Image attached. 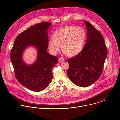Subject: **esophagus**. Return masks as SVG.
I'll use <instances>...</instances> for the list:
<instances>
[{"label":"esophagus","instance_id":"34e87169","mask_svg":"<svg viewBox=\"0 0 120 120\" xmlns=\"http://www.w3.org/2000/svg\"><path fill=\"white\" fill-rule=\"evenodd\" d=\"M64 61V59L63 58H59L58 59V63H61Z\"/></svg>","mask_w":120,"mask_h":120}]
</instances>
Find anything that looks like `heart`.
<instances>
[{
    "label": "heart",
    "instance_id": "obj_1",
    "mask_svg": "<svg viewBox=\"0 0 120 120\" xmlns=\"http://www.w3.org/2000/svg\"><path fill=\"white\" fill-rule=\"evenodd\" d=\"M86 35V32L81 27L65 26L54 33L52 40L48 42V49L51 54L56 55L61 46L64 55L68 56H75L82 51Z\"/></svg>",
    "mask_w": 120,
    "mask_h": 120
}]
</instances>
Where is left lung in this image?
<instances>
[{"label": "left lung", "mask_w": 120, "mask_h": 120, "mask_svg": "<svg viewBox=\"0 0 120 120\" xmlns=\"http://www.w3.org/2000/svg\"><path fill=\"white\" fill-rule=\"evenodd\" d=\"M83 22L87 30L86 42L79 54L67 60L69 64L67 74L75 84L86 87L101 75L107 50L101 33L89 22Z\"/></svg>", "instance_id": "obj_1"}]
</instances>
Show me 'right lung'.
I'll return each mask as SVG.
<instances>
[{
	"label": "right lung",
	"instance_id": "right-lung-1",
	"mask_svg": "<svg viewBox=\"0 0 120 120\" xmlns=\"http://www.w3.org/2000/svg\"><path fill=\"white\" fill-rule=\"evenodd\" d=\"M51 23L42 22L33 25L21 33L15 38L10 53L15 77L22 85L34 92H40L50 84L53 78L52 68L58 57L48 54L47 29ZM30 45L38 49L36 62L28 66L22 61L24 49Z\"/></svg>",
	"mask_w": 120,
	"mask_h": 120
}]
</instances>
